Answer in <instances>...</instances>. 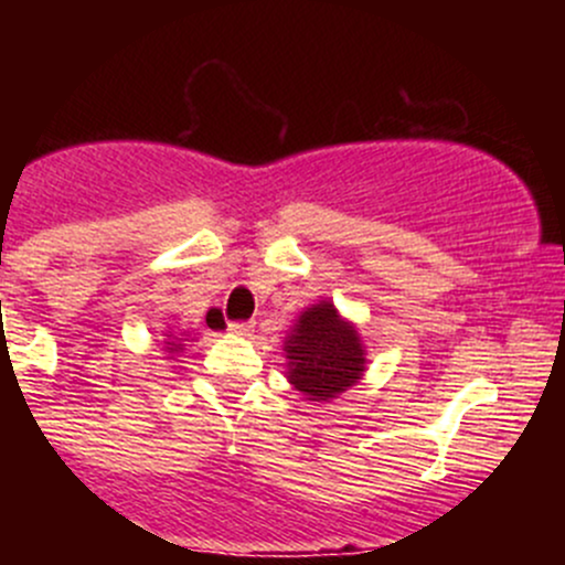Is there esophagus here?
I'll return each mask as SVG.
<instances>
[{
	"mask_svg": "<svg viewBox=\"0 0 565 565\" xmlns=\"http://www.w3.org/2000/svg\"><path fill=\"white\" fill-rule=\"evenodd\" d=\"M252 329H255V327H252V323H231L228 332L236 334V337H249Z\"/></svg>",
	"mask_w": 565,
	"mask_h": 565,
	"instance_id": "34e87169",
	"label": "esophagus"
}]
</instances>
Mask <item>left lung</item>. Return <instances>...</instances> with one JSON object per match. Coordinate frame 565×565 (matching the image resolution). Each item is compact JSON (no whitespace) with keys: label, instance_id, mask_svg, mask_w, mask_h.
I'll list each match as a JSON object with an SVG mask.
<instances>
[{"label":"left lung","instance_id":"obj_1","mask_svg":"<svg viewBox=\"0 0 565 565\" xmlns=\"http://www.w3.org/2000/svg\"><path fill=\"white\" fill-rule=\"evenodd\" d=\"M289 385L313 404H329L364 380L366 345L359 327L337 310L332 300H319L297 316L284 337Z\"/></svg>","mask_w":565,"mask_h":565}]
</instances>
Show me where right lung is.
<instances>
[{"instance_id": "1", "label": "right lung", "mask_w": 565, "mask_h": 565, "mask_svg": "<svg viewBox=\"0 0 565 565\" xmlns=\"http://www.w3.org/2000/svg\"><path fill=\"white\" fill-rule=\"evenodd\" d=\"M188 337H193V334L191 332H172V329H167V334H164L167 359H174L178 353H183L185 342H193V340H188Z\"/></svg>"}]
</instances>
